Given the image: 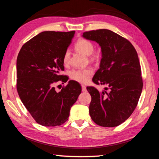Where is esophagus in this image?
Listing matches in <instances>:
<instances>
[{
    "label": "esophagus",
    "mask_w": 159,
    "mask_h": 159,
    "mask_svg": "<svg viewBox=\"0 0 159 159\" xmlns=\"http://www.w3.org/2000/svg\"><path fill=\"white\" fill-rule=\"evenodd\" d=\"M81 88H82V90L83 91V92H85L86 90H87V89H86V87L85 85H81Z\"/></svg>",
    "instance_id": "esophagus-1"
}]
</instances>
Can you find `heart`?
<instances>
[{
    "label": "heart",
    "mask_w": 159,
    "mask_h": 159,
    "mask_svg": "<svg viewBox=\"0 0 159 159\" xmlns=\"http://www.w3.org/2000/svg\"><path fill=\"white\" fill-rule=\"evenodd\" d=\"M76 50H78L81 53H84L86 56H89L93 53L94 51V45L90 40L82 38L78 40L75 45ZM92 59H97L98 57V55L94 53L92 56ZM70 51L69 49L65 51L64 55H63L62 61L65 65H67L70 63ZM94 72L91 68H85L83 70H72L69 72V76L71 79L76 81L78 83H88L91 77L93 75Z\"/></svg>",
    "instance_id": "b5f03b06"
}]
</instances>
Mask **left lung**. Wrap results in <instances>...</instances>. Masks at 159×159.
I'll list each match as a JSON object with an SVG mask.
<instances>
[{
  "mask_svg": "<svg viewBox=\"0 0 159 159\" xmlns=\"http://www.w3.org/2000/svg\"><path fill=\"white\" fill-rule=\"evenodd\" d=\"M83 36L100 45L102 58L92 80L97 85H107L105 89H109L100 92L93 86L87 87L92 97L89 115L101 126H117L131 116L142 92L138 53L128 39L110 30L86 31Z\"/></svg>",
  "mask_w": 159,
  "mask_h": 159,
  "instance_id": "1",
  "label": "left lung"
}]
</instances>
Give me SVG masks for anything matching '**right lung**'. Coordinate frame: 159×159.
I'll return each instance as SVG.
<instances>
[{"label": "right lung", "mask_w": 159, "mask_h": 159, "mask_svg": "<svg viewBox=\"0 0 159 159\" xmlns=\"http://www.w3.org/2000/svg\"><path fill=\"white\" fill-rule=\"evenodd\" d=\"M75 31H44L25 42L16 60V89L25 107L37 123L44 126L64 124L70 108L81 92L80 85L70 80L56 92L55 83L67 82L63 55Z\"/></svg>", "instance_id": "right-lung-1"}]
</instances>
